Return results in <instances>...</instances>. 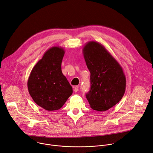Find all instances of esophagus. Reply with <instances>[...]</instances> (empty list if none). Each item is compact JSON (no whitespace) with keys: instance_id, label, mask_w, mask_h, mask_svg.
Wrapping results in <instances>:
<instances>
[{"instance_id":"esophagus-1","label":"esophagus","mask_w":153,"mask_h":153,"mask_svg":"<svg viewBox=\"0 0 153 153\" xmlns=\"http://www.w3.org/2000/svg\"><path fill=\"white\" fill-rule=\"evenodd\" d=\"M78 88H79V87L78 85H76L74 87V91H75V92H77V91H78Z\"/></svg>"}]
</instances>
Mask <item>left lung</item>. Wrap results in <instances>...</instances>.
<instances>
[{
	"mask_svg": "<svg viewBox=\"0 0 153 153\" xmlns=\"http://www.w3.org/2000/svg\"><path fill=\"white\" fill-rule=\"evenodd\" d=\"M90 72V90L86 98L90 107L104 111L117 104L126 91L123 69L105 47L97 42H88L82 49Z\"/></svg>",
	"mask_w": 153,
	"mask_h": 153,
	"instance_id": "8db88e82",
	"label": "left lung"
}]
</instances>
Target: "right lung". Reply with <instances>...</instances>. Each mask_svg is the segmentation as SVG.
Listing matches in <instances>:
<instances>
[{
	"label": "right lung",
	"mask_w": 153,
	"mask_h": 153,
	"mask_svg": "<svg viewBox=\"0 0 153 153\" xmlns=\"http://www.w3.org/2000/svg\"><path fill=\"white\" fill-rule=\"evenodd\" d=\"M65 53L62 47L49 49L33 68L27 80L30 97L48 111L62 108L73 92L61 67Z\"/></svg>",
	"instance_id": "obj_1"
}]
</instances>
